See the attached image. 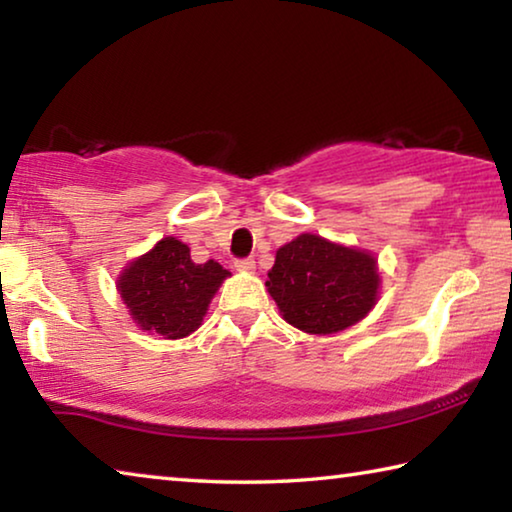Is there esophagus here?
Segmentation results:
<instances>
[{"mask_svg":"<svg viewBox=\"0 0 512 512\" xmlns=\"http://www.w3.org/2000/svg\"><path fill=\"white\" fill-rule=\"evenodd\" d=\"M235 266H237V271H241V273H253L255 271V259H237Z\"/></svg>","mask_w":512,"mask_h":512,"instance_id":"34e87169","label":"esophagus"}]
</instances>
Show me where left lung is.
Listing matches in <instances>:
<instances>
[{"label":"left lung","mask_w":512,"mask_h":512,"mask_svg":"<svg viewBox=\"0 0 512 512\" xmlns=\"http://www.w3.org/2000/svg\"><path fill=\"white\" fill-rule=\"evenodd\" d=\"M266 287L289 325L325 336L357 325L375 309L381 275L370 250L305 232L277 248Z\"/></svg>","instance_id":"8db88e82"}]
</instances>
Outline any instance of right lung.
<instances>
[{
	"mask_svg": "<svg viewBox=\"0 0 512 512\" xmlns=\"http://www.w3.org/2000/svg\"><path fill=\"white\" fill-rule=\"evenodd\" d=\"M230 271L210 259L192 262L189 246L162 237L117 277V291L133 323L162 339H185L203 325L207 307Z\"/></svg>",
	"mask_w": 512,
	"mask_h": 512,
	"instance_id": "add662e5",
	"label": "right lung"
}]
</instances>
